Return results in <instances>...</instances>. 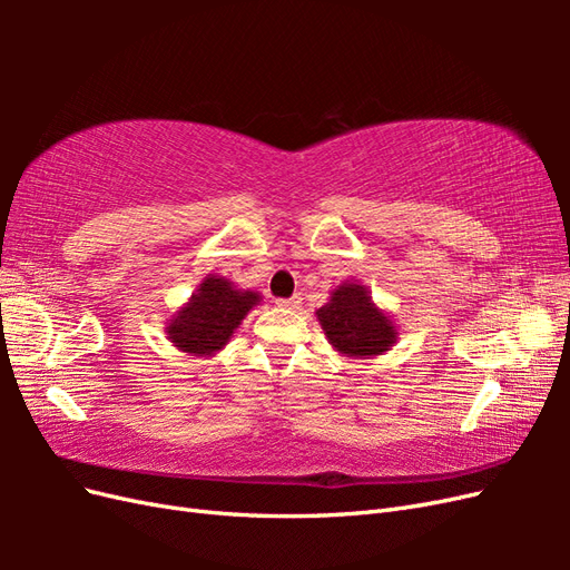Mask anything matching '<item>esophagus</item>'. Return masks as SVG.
<instances>
[{
  "instance_id": "1",
  "label": "esophagus",
  "mask_w": 570,
  "mask_h": 570,
  "mask_svg": "<svg viewBox=\"0 0 570 570\" xmlns=\"http://www.w3.org/2000/svg\"><path fill=\"white\" fill-rule=\"evenodd\" d=\"M275 304H278L281 308H299L302 299L295 295V297H287V299H275Z\"/></svg>"
}]
</instances>
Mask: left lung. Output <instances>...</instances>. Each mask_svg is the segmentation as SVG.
I'll list each match as a JSON object with an SVG mask.
<instances>
[{
	"mask_svg": "<svg viewBox=\"0 0 570 570\" xmlns=\"http://www.w3.org/2000/svg\"><path fill=\"white\" fill-rule=\"evenodd\" d=\"M316 316L327 342L347 356H377L396 340L392 321L375 308L364 285H340Z\"/></svg>",
	"mask_w": 570,
	"mask_h": 570,
	"instance_id": "8db88e82",
	"label": "left lung"
}]
</instances>
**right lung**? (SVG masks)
<instances>
[{"mask_svg": "<svg viewBox=\"0 0 570 570\" xmlns=\"http://www.w3.org/2000/svg\"><path fill=\"white\" fill-rule=\"evenodd\" d=\"M256 302V292H239L226 278L212 275L199 285L193 302L170 321L168 337L187 354L209 356L230 340Z\"/></svg>", "mask_w": 570, "mask_h": 570, "instance_id": "add662e5", "label": "right lung"}]
</instances>
